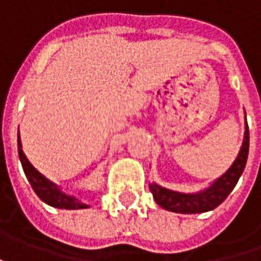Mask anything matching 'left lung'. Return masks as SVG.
Returning <instances> with one entry per match:
<instances>
[{
  "mask_svg": "<svg viewBox=\"0 0 261 261\" xmlns=\"http://www.w3.org/2000/svg\"><path fill=\"white\" fill-rule=\"evenodd\" d=\"M248 145H250V134L246 122V132H244V141L241 149L236 161L228 168L225 174L216 178L207 189L199 193H180L152 183L149 185V190L154 196L155 202L163 209L177 214H202L215 209L232 192V189L238 183V178L243 174L248 156Z\"/></svg>",
  "mask_w": 261,
  "mask_h": 261,
  "instance_id": "left-lung-1",
  "label": "left lung"
}]
</instances>
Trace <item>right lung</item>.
Here are the masks:
<instances>
[{
	"label": "right lung",
	"instance_id": "add662e5",
	"mask_svg": "<svg viewBox=\"0 0 261 261\" xmlns=\"http://www.w3.org/2000/svg\"><path fill=\"white\" fill-rule=\"evenodd\" d=\"M17 145H18V156H20V161H21L25 177L30 181L36 195L39 196L45 203L54 206V207H58V209H86V207H88V205L80 202L75 196H69L64 193L58 187V185H55L50 180H47L45 175L39 173L35 167L30 164V161L27 160V156L24 155V152L21 149L20 135L17 138Z\"/></svg>",
	"mask_w": 261,
	"mask_h": 261
}]
</instances>
